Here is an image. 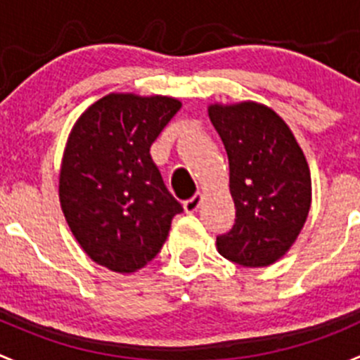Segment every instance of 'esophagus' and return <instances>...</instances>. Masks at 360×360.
I'll list each match as a JSON object with an SVG mask.
<instances>
[{
    "instance_id": "obj_1",
    "label": "esophagus",
    "mask_w": 360,
    "mask_h": 360,
    "mask_svg": "<svg viewBox=\"0 0 360 360\" xmlns=\"http://www.w3.org/2000/svg\"><path fill=\"white\" fill-rule=\"evenodd\" d=\"M200 204H202V193H195L190 200L184 202L183 207L188 214H191V212H195L198 207H200Z\"/></svg>"
}]
</instances>
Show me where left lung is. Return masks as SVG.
<instances>
[{"label":"left lung","mask_w":360,"mask_h":360,"mask_svg":"<svg viewBox=\"0 0 360 360\" xmlns=\"http://www.w3.org/2000/svg\"><path fill=\"white\" fill-rule=\"evenodd\" d=\"M209 120L225 146L232 230L216 237L226 260L265 267L280 260L304 226L311 207V174L288 124L257 102L211 103Z\"/></svg>","instance_id":"obj_1"}]
</instances>
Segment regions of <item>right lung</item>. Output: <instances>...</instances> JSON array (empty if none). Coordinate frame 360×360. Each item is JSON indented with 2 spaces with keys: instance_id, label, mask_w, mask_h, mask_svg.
<instances>
[{
  "instance_id": "right-lung-1",
  "label": "right lung",
  "mask_w": 360,
  "mask_h": 360,
  "mask_svg": "<svg viewBox=\"0 0 360 360\" xmlns=\"http://www.w3.org/2000/svg\"><path fill=\"white\" fill-rule=\"evenodd\" d=\"M181 109L172 96L110 93L73 124L59 169V204L86 255L114 273L151 262L183 211L149 148Z\"/></svg>"
}]
</instances>
